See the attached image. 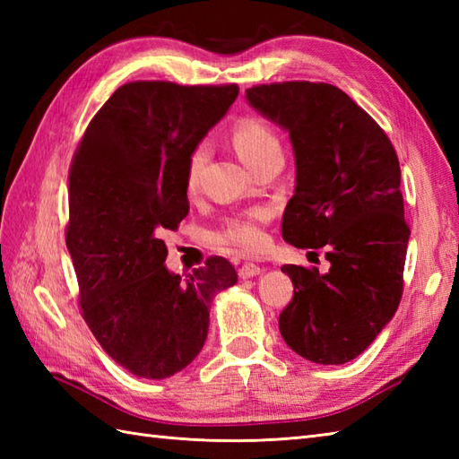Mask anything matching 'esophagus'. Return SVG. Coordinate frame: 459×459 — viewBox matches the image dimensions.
I'll return each mask as SVG.
<instances>
[{"instance_id": "esophagus-1", "label": "esophagus", "mask_w": 459, "mask_h": 459, "mask_svg": "<svg viewBox=\"0 0 459 459\" xmlns=\"http://www.w3.org/2000/svg\"><path fill=\"white\" fill-rule=\"evenodd\" d=\"M260 272H262V268H260V266L252 264V262H245V264H242V266L238 268V276H240L242 280H248V278H255V276H258Z\"/></svg>"}]
</instances>
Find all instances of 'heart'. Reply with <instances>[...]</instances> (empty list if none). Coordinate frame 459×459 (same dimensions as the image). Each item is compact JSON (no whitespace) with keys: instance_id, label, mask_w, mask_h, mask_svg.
<instances>
[{"instance_id":"1","label":"heart","mask_w":459,"mask_h":459,"mask_svg":"<svg viewBox=\"0 0 459 459\" xmlns=\"http://www.w3.org/2000/svg\"><path fill=\"white\" fill-rule=\"evenodd\" d=\"M232 145L247 165L256 169L258 165L281 155V142L270 124L256 116H247L235 124L230 134ZM209 160V145L201 142L191 150L187 163H185V187L189 193L197 189L204 163ZM266 221V212L255 209L235 214L222 222V227L214 232V240L219 245L232 247L242 252H256L266 247V235L262 230V222Z\"/></svg>"}]
</instances>
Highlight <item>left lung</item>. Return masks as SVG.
<instances>
[{
  "instance_id": "obj_1",
  "label": "left lung",
  "mask_w": 459,
  "mask_h": 459,
  "mask_svg": "<svg viewBox=\"0 0 459 459\" xmlns=\"http://www.w3.org/2000/svg\"><path fill=\"white\" fill-rule=\"evenodd\" d=\"M247 100L290 134L296 191L281 237L296 248H324L329 272L281 266L294 298L278 325L288 347L317 365L359 357L393 319L403 298L411 229L401 165L391 140L333 84L252 86Z\"/></svg>"
}]
</instances>
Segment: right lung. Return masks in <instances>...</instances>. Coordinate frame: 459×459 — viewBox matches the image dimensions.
<instances>
[{
	"instance_id": "add662e5",
	"label": "right lung",
	"mask_w": 459,
	"mask_h": 459,
	"mask_svg": "<svg viewBox=\"0 0 459 459\" xmlns=\"http://www.w3.org/2000/svg\"><path fill=\"white\" fill-rule=\"evenodd\" d=\"M237 84L128 82L96 112L68 173L66 248L82 317L116 363L168 378L199 355L209 307L237 284L227 258L181 278L163 264L165 230L187 217L185 163L237 100Z\"/></svg>"
}]
</instances>
